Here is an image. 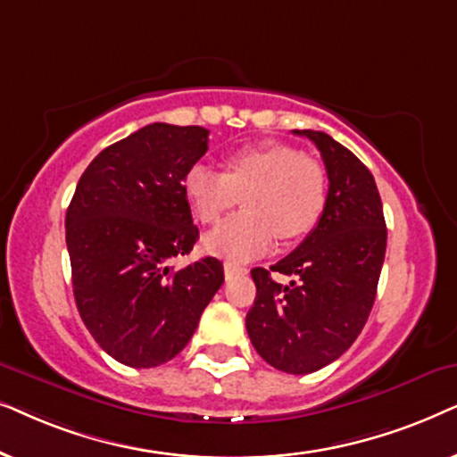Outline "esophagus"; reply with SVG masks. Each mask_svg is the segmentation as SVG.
I'll use <instances>...</instances> for the list:
<instances>
[{
	"mask_svg": "<svg viewBox=\"0 0 457 457\" xmlns=\"http://www.w3.org/2000/svg\"><path fill=\"white\" fill-rule=\"evenodd\" d=\"M223 271H225V279H232L236 276H245L246 267H240V265H234V263H225Z\"/></svg>",
	"mask_w": 457,
	"mask_h": 457,
	"instance_id": "34e87169",
	"label": "esophagus"
}]
</instances>
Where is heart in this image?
<instances>
[{
    "instance_id": "obj_1",
    "label": "heart",
    "mask_w": 457,
    "mask_h": 457,
    "mask_svg": "<svg viewBox=\"0 0 457 457\" xmlns=\"http://www.w3.org/2000/svg\"><path fill=\"white\" fill-rule=\"evenodd\" d=\"M184 194L200 223H217L236 204L245 212L206 234V253L248 261L270 251L276 234L296 240L312 232L324 212V167L292 145L265 142L225 158V173L196 162L184 175Z\"/></svg>"
}]
</instances>
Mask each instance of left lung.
<instances>
[{
    "label": "left lung",
    "mask_w": 457,
    "mask_h": 457,
    "mask_svg": "<svg viewBox=\"0 0 457 457\" xmlns=\"http://www.w3.org/2000/svg\"><path fill=\"white\" fill-rule=\"evenodd\" d=\"M318 145L328 173L320 221L288 257L254 267V305L246 313L251 343L288 374H312L355 343L372 312L386 251L382 200L370 169L324 131L295 129ZM296 275L288 287L270 271Z\"/></svg>",
    "instance_id": "1"
}]
</instances>
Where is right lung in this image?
<instances>
[{
  "label": "right lung",
  "instance_id": "add662e5",
  "mask_svg": "<svg viewBox=\"0 0 457 457\" xmlns=\"http://www.w3.org/2000/svg\"><path fill=\"white\" fill-rule=\"evenodd\" d=\"M206 150L204 127L145 125L89 162L66 211L79 315L129 368L173 360L223 284L215 257L171 265L198 240L184 175Z\"/></svg>",
  "mask_w": 457,
  "mask_h": 457
}]
</instances>
